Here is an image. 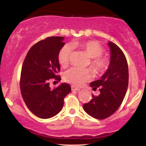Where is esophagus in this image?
<instances>
[{
	"mask_svg": "<svg viewBox=\"0 0 146 146\" xmlns=\"http://www.w3.org/2000/svg\"><path fill=\"white\" fill-rule=\"evenodd\" d=\"M71 90H76V91H79V90H80V88H77V87H75L74 86H71Z\"/></svg>",
	"mask_w": 146,
	"mask_h": 146,
	"instance_id": "1",
	"label": "esophagus"
}]
</instances>
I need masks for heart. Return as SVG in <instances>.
Instances as JSON below:
<instances>
[{
	"label": "heart",
	"instance_id": "b5f03b06",
	"mask_svg": "<svg viewBox=\"0 0 146 146\" xmlns=\"http://www.w3.org/2000/svg\"><path fill=\"white\" fill-rule=\"evenodd\" d=\"M73 47L84 52L90 58V66L95 73H103L108 69L109 61L106 57L102 56L104 48L96 41L88 40L74 42ZM72 54V47L69 44H65L60 48L58 54V60L60 66L66 67L69 64ZM92 78L91 71L88 68L73 67L66 71L64 74V79L66 82L75 86H82Z\"/></svg>",
	"mask_w": 146,
	"mask_h": 146
}]
</instances>
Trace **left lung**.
<instances>
[{
  "mask_svg": "<svg viewBox=\"0 0 146 146\" xmlns=\"http://www.w3.org/2000/svg\"><path fill=\"white\" fill-rule=\"evenodd\" d=\"M110 61L109 67L100 80L92 82L93 90L99 88L100 94L92 95L88 103L83 105L84 110L90 116L104 119L111 116L119 108L128 86V66L121 49L115 43L109 42Z\"/></svg>",
  "mask_w": 146,
  "mask_h": 146,
  "instance_id": "1",
  "label": "left lung"
}]
</instances>
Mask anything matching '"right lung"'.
I'll list each match as a JSON object with an SVG mask.
<instances>
[{
    "label": "right lung",
    "mask_w": 146,
    "mask_h": 146,
    "mask_svg": "<svg viewBox=\"0 0 146 146\" xmlns=\"http://www.w3.org/2000/svg\"><path fill=\"white\" fill-rule=\"evenodd\" d=\"M64 37L42 40L29 49L21 70L20 87L22 97L30 111L41 119L54 117L62 108L64 99L71 92L69 84L49 87L51 79L60 81L58 52L65 43Z\"/></svg>",
    "instance_id": "right-lung-1"
}]
</instances>
